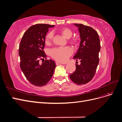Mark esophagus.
Returning a JSON list of instances; mask_svg holds the SVG:
<instances>
[{"label": "esophagus", "mask_w": 122, "mask_h": 122, "mask_svg": "<svg viewBox=\"0 0 122 122\" xmlns=\"http://www.w3.org/2000/svg\"><path fill=\"white\" fill-rule=\"evenodd\" d=\"M55 63H56V66H58V65H61V63H60V62H57V61H56V62H55Z\"/></svg>", "instance_id": "34e87169"}]
</instances>
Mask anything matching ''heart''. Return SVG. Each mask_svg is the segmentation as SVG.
<instances>
[{
    "instance_id": "b5f03b06",
    "label": "heart",
    "mask_w": 122,
    "mask_h": 122,
    "mask_svg": "<svg viewBox=\"0 0 122 122\" xmlns=\"http://www.w3.org/2000/svg\"><path fill=\"white\" fill-rule=\"evenodd\" d=\"M61 34L67 39L71 37L73 35L72 31L68 28H64L60 30ZM54 32L51 31L48 33L46 36L45 43L49 44L52 40ZM51 56L56 61L60 62H65L73 53V49L70 46L54 47L51 49L49 51Z\"/></svg>"
}]
</instances>
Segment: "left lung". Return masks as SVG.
<instances>
[{"mask_svg": "<svg viewBox=\"0 0 122 122\" xmlns=\"http://www.w3.org/2000/svg\"><path fill=\"white\" fill-rule=\"evenodd\" d=\"M78 27L80 43L76 54V61L80 60V65H76L75 71L70 75L73 82L81 85L88 83L93 79L99 62V53L100 42L97 32L93 28L82 24H74Z\"/></svg>", "mask_w": 122, "mask_h": 122, "instance_id": "8db88e82", "label": "left lung"}]
</instances>
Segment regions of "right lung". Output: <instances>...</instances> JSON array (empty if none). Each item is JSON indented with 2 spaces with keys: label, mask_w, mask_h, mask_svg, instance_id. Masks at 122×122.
I'll return each instance as SVG.
<instances>
[{
  "label": "right lung",
  "mask_w": 122,
  "mask_h": 122,
  "mask_svg": "<svg viewBox=\"0 0 122 122\" xmlns=\"http://www.w3.org/2000/svg\"><path fill=\"white\" fill-rule=\"evenodd\" d=\"M54 26L46 24L32 25L25 31L20 43L21 69L29 82L36 86H42L48 82L56 66L51 60L39 63L40 60L46 59L43 50L46 35L49 28Z\"/></svg>",
  "instance_id": "1"
}]
</instances>
